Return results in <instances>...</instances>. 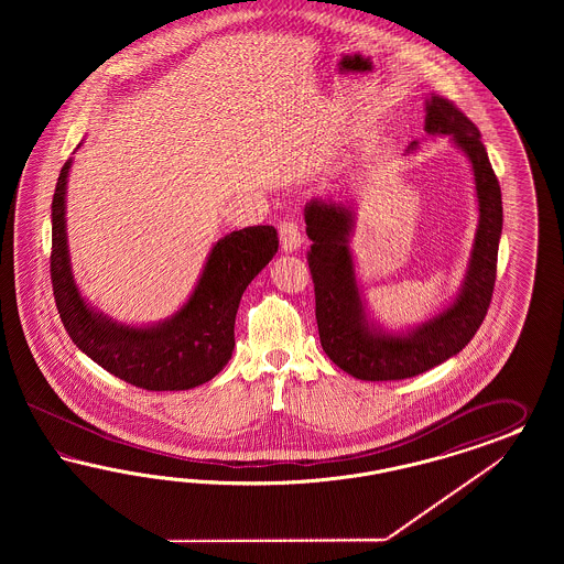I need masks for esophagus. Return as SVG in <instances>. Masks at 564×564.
I'll return each instance as SVG.
<instances>
[{"instance_id":"34e87169","label":"esophagus","mask_w":564,"mask_h":564,"mask_svg":"<svg viewBox=\"0 0 564 564\" xmlns=\"http://www.w3.org/2000/svg\"><path fill=\"white\" fill-rule=\"evenodd\" d=\"M279 238H281V248L285 252H295L304 243V234L295 221L281 223L279 225Z\"/></svg>"}]
</instances>
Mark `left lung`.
Here are the masks:
<instances>
[{
    "mask_svg": "<svg viewBox=\"0 0 564 564\" xmlns=\"http://www.w3.org/2000/svg\"><path fill=\"white\" fill-rule=\"evenodd\" d=\"M426 132L453 138L469 156L479 206L478 234L462 293L426 325L403 335L382 333L370 325L349 252L351 206L323 200L306 206V234L312 239L307 267L314 281L321 345L343 372L359 380L411 378L457 356L478 333L492 302L502 198L486 147L476 123L455 102L438 95L426 101Z\"/></svg>",
    "mask_w": 564,
    "mask_h": 564,
    "instance_id": "8db88e82",
    "label": "left lung"
}]
</instances>
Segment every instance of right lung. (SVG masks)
Returning <instances> with one entry per match:
<instances>
[{
  "instance_id": "right-lung-1",
  "label": "right lung",
  "mask_w": 564,
  "mask_h": 564,
  "mask_svg": "<svg viewBox=\"0 0 564 564\" xmlns=\"http://www.w3.org/2000/svg\"><path fill=\"white\" fill-rule=\"evenodd\" d=\"M72 159L57 177L52 203V285L69 339L101 368L147 391H188L219 375L236 345L241 293L274 257L273 225L219 239L188 304L156 326H123L85 304L69 269L66 184Z\"/></svg>"
}]
</instances>
